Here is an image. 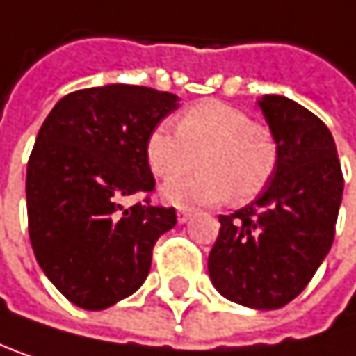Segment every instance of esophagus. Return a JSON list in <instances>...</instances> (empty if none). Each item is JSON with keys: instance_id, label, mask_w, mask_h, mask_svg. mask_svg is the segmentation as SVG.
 Returning <instances> with one entry per match:
<instances>
[{"instance_id": "obj_1", "label": "esophagus", "mask_w": 356, "mask_h": 356, "mask_svg": "<svg viewBox=\"0 0 356 356\" xmlns=\"http://www.w3.org/2000/svg\"><path fill=\"white\" fill-rule=\"evenodd\" d=\"M191 216H193V209H178V222L180 224H184V222H188L191 220Z\"/></svg>"}]
</instances>
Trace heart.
Here are the masks:
<instances>
[{"label": "heart", "mask_w": 356, "mask_h": 356, "mask_svg": "<svg viewBox=\"0 0 356 356\" xmlns=\"http://www.w3.org/2000/svg\"><path fill=\"white\" fill-rule=\"evenodd\" d=\"M145 155L151 172L163 180L191 172L201 155L203 172L161 188L165 201L188 207L220 203L232 193L238 201L253 199L271 180L280 151L269 126L251 122L234 105L207 99L186 107L176 128L157 124L147 136Z\"/></svg>", "instance_id": "obj_1"}]
</instances>
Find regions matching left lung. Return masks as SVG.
Here are the masks:
<instances>
[{
	"label": "left lung",
	"instance_id": "8db88e82",
	"mask_svg": "<svg viewBox=\"0 0 356 356\" xmlns=\"http://www.w3.org/2000/svg\"><path fill=\"white\" fill-rule=\"evenodd\" d=\"M277 140V168L247 207L220 216L209 275L222 296L251 309L296 298L334 243L344 178L327 126L282 95L259 101Z\"/></svg>",
	"mask_w": 356,
	"mask_h": 356
}]
</instances>
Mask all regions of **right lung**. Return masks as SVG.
I'll return each mask as SVG.
<instances>
[{
	"instance_id": "1",
	"label": "right lung",
	"mask_w": 356,
	"mask_h": 356,
	"mask_svg": "<svg viewBox=\"0 0 356 356\" xmlns=\"http://www.w3.org/2000/svg\"><path fill=\"white\" fill-rule=\"evenodd\" d=\"M178 97L138 85L66 95L45 118L26 168L29 236L45 275L76 307L101 311L140 288L174 207L149 203V132ZM132 194L143 203L122 208Z\"/></svg>"
}]
</instances>
